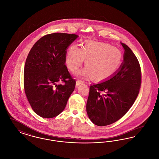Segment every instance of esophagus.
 Here are the masks:
<instances>
[{
	"instance_id": "obj_1",
	"label": "esophagus",
	"mask_w": 159,
	"mask_h": 159,
	"mask_svg": "<svg viewBox=\"0 0 159 159\" xmlns=\"http://www.w3.org/2000/svg\"><path fill=\"white\" fill-rule=\"evenodd\" d=\"M83 81L82 80H77V81H76V86H79V84H80L81 83H83Z\"/></svg>"
}]
</instances>
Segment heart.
Masks as SVG:
<instances>
[{"label": "heart", "instance_id": "obj_1", "mask_svg": "<svg viewBox=\"0 0 159 159\" xmlns=\"http://www.w3.org/2000/svg\"><path fill=\"white\" fill-rule=\"evenodd\" d=\"M86 68L79 72V76L92 77L96 81L106 80L113 75L121 66V51L106 43L86 40L82 48L71 46L67 55L66 64L70 71L75 72L83 64Z\"/></svg>", "mask_w": 159, "mask_h": 159}]
</instances>
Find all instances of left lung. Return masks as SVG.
<instances>
[{"instance_id": "left-lung-1", "label": "left lung", "mask_w": 159, "mask_h": 159, "mask_svg": "<svg viewBox=\"0 0 159 159\" xmlns=\"http://www.w3.org/2000/svg\"><path fill=\"white\" fill-rule=\"evenodd\" d=\"M123 61L113 76L90 86L86 111L91 121L104 126L117 121L128 111L138 95L141 84V67L135 55L120 42Z\"/></svg>"}]
</instances>
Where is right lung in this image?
<instances>
[{
    "instance_id": "add662e5",
    "label": "right lung",
    "mask_w": 159,
    "mask_h": 159,
    "mask_svg": "<svg viewBox=\"0 0 159 159\" xmlns=\"http://www.w3.org/2000/svg\"><path fill=\"white\" fill-rule=\"evenodd\" d=\"M78 35L55 33L40 38L31 49L24 71L25 95L33 110L43 118L64 110L76 80L65 65L68 46ZM62 82L64 84H59Z\"/></svg>"
}]
</instances>
